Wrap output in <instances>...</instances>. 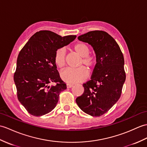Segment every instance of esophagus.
<instances>
[{"label": "esophagus", "mask_w": 147, "mask_h": 147, "mask_svg": "<svg viewBox=\"0 0 147 147\" xmlns=\"http://www.w3.org/2000/svg\"><path fill=\"white\" fill-rule=\"evenodd\" d=\"M73 86V84H69V83H67L66 84V87L67 88H72Z\"/></svg>", "instance_id": "obj_1"}]
</instances>
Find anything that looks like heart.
Returning <instances> with one entry per match:
<instances>
[{
    "label": "heart",
    "mask_w": 147,
    "mask_h": 147,
    "mask_svg": "<svg viewBox=\"0 0 147 147\" xmlns=\"http://www.w3.org/2000/svg\"><path fill=\"white\" fill-rule=\"evenodd\" d=\"M74 52L82 57L80 65H83L89 69L94 67L96 63L95 57L90 56V47L84 42H78L73 47ZM66 61V51L63 48L57 49L54 55V63L60 68L64 66ZM88 72L84 67H81L78 69H66L61 73V78L64 81L69 83H76L84 80L88 77Z\"/></svg>",
    "instance_id": "1"
}]
</instances>
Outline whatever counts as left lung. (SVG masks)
<instances>
[{"label":"left lung","mask_w":147,"mask_h":147,"mask_svg":"<svg viewBox=\"0 0 147 147\" xmlns=\"http://www.w3.org/2000/svg\"><path fill=\"white\" fill-rule=\"evenodd\" d=\"M78 39L92 46L96 64L91 80L83 84L84 93L76 102L84 113L100 117L120 98L126 80L123 55L115 40L105 31H90Z\"/></svg>","instance_id":"8db88e82"}]
</instances>
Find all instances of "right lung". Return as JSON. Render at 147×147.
Instances as JSON below:
<instances>
[{
  "label": "right lung",
  "mask_w": 147,
  "mask_h": 147,
  "mask_svg": "<svg viewBox=\"0 0 147 147\" xmlns=\"http://www.w3.org/2000/svg\"><path fill=\"white\" fill-rule=\"evenodd\" d=\"M76 36L61 37L49 30L35 33L20 51L13 80L20 103L30 115L40 117L56 107L66 84L61 80L54 55ZM51 83H56L54 85Z\"/></svg>",
  "instance_id": "right-lung-1"
}]
</instances>
